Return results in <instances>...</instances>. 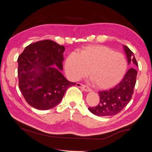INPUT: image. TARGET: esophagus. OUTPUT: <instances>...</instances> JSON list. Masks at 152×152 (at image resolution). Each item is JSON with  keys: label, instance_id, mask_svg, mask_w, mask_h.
Returning <instances> with one entry per match:
<instances>
[{"label": "esophagus", "instance_id": "1", "mask_svg": "<svg viewBox=\"0 0 152 152\" xmlns=\"http://www.w3.org/2000/svg\"><path fill=\"white\" fill-rule=\"evenodd\" d=\"M76 86H78V87H79V88H82V90H83V91H86V92H91V91H92V90H91V88H90L89 87L86 86H85V85H84V84H82L77 83Z\"/></svg>", "mask_w": 152, "mask_h": 152}]
</instances>
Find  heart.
<instances>
[{
  "mask_svg": "<svg viewBox=\"0 0 152 152\" xmlns=\"http://www.w3.org/2000/svg\"><path fill=\"white\" fill-rule=\"evenodd\" d=\"M127 61L121 53L107 46L90 45L70 53L65 60L66 74L73 80L87 75L94 86L101 89L112 88L119 84L127 69Z\"/></svg>",
  "mask_w": 152,
  "mask_h": 152,
  "instance_id": "1",
  "label": "heart"
}]
</instances>
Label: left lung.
<instances>
[{"mask_svg":"<svg viewBox=\"0 0 152 152\" xmlns=\"http://www.w3.org/2000/svg\"><path fill=\"white\" fill-rule=\"evenodd\" d=\"M123 50L127 56L128 64L133 68L127 72L121 82L114 88L99 92V104L96 107H88L90 111L96 116L107 117L117 115L132 99L137 74L135 68L138 67V64L129 48L123 45Z\"/></svg>","mask_w":152,"mask_h":152,"instance_id":"left-lung-1","label":"left lung"}]
</instances>
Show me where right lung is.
Listing matches in <instances>:
<instances>
[{
    "label": "right lung",
    "instance_id": "obj_1",
    "mask_svg": "<svg viewBox=\"0 0 152 152\" xmlns=\"http://www.w3.org/2000/svg\"><path fill=\"white\" fill-rule=\"evenodd\" d=\"M65 48L51 40L30 44L18 58L19 86L25 101L33 108L48 110L60 103L69 87L62 74Z\"/></svg>",
    "mask_w": 152,
    "mask_h": 152
}]
</instances>
